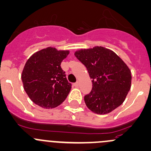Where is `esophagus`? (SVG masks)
Instances as JSON below:
<instances>
[{"label":"esophagus","mask_w":151,"mask_h":151,"mask_svg":"<svg viewBox=\"0 0 151 151\" xmlns=\"http://www.w3.org/2000/svg\"><path fill=\"white\" fill-rule=\"evenodd\" d=\"M74 87H78L79 86V82H75V83H74Z\"/></svg>","instance_id":"1"}]
</instances>
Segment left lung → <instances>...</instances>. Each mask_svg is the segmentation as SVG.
Listing matches in <instances>:
<instances>
[{
    "label": "left lung",
    "instance_id": "1",
    "mask_svg": "<svg viewBox=\"0 0 151 151\" xmlns=\"http://www.w3.org/2000/svg\"><path fill=\"white\" fill-rule=\"evenodd\" d=\"M74 55L92 79L91 92L84 98L87 107L97 114H106L123 104L131 88L132 75L122 58L101 46L81 49Z\"/></svg>",
    "mask_w": 151,
    "mask_h": 151
}]
</instances>
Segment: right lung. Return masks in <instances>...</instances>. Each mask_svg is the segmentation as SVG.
Segmentation results:
<instances>
[{
	"instance_id": "right-lung-1",
	"label": "right lung",
	"mask_w": 151,
	"mask_h": 151,
	"mask_svg": "<svg viewBox=\"0 0 151 151\" xmlns=\"http://www.w3.org/2000/svg\"><path fill=\"white\" fill-rule=\"evenodd\" d=\"M69 50L48 47L30 56L22 74L24 89L32 102L44 109L61 104L71 88L61 67Z\"/></svg>"
}]
</instances>
